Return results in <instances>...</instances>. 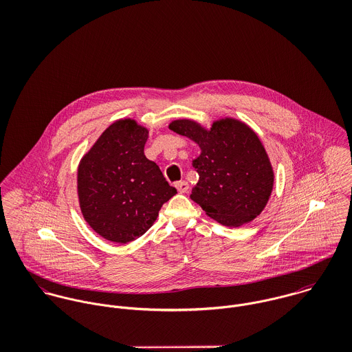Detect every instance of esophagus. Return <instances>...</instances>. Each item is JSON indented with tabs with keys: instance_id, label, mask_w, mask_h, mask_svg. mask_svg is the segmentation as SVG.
<instances>
[{
	"instance_id": "34e87169",
	"label": "esophagus",
	"mask_w": 352,
	"mask_h": 352,
	"mask_svg": "<svg viewBox=\"0 0 352 352\" xmlns=\"http://www.w3.org/2000/svg\"><path fill=\"white\" fill-rule=\"evenodd\" d=\"M175 186H176V188L180 194H186L188 191V187H190L187 182H177Z\"/></svg>"
}]
</instances>
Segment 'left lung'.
<instances>
[{
    "label": "left lung",
    "mask_w": 352,
    "mask_h": 352,
    "mask_svg": "<svg viewBox=\"0 0 352 352\" xmlns=\"http://www.w3.org/2000/svg\"><path fill=\"white\" fill-rule=\"evenodd\" d=\"M168 127L201 149L192 160L199 180L190 198L206 215L223 226L239 228L261 214L275 175L264 145L245 122L223 116L207 129L194 119H176Z\"/></svg>",
    "instance_id": "8db88e82"
}]
</instances>
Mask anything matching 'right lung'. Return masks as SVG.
I'll list each match as a JSON object with an SVG mask.
<instances>
[{
  "mask_svg": "<svg viewBox=\"0 0 352 352\" xmlns=\"http://www.w3.org/2000/svg\"><path fill=\"white\" fill-rule=\"evenodd\" d=\"M148 138L149 130L135 119H118L80 160V210L107 241L127 244L145 234L162 204L177 194L157 164L145 157Z\"/></svg>",
  "mask_w": 352,
  "mask_h": 352,
  "instance_id": "1",
  "label": "right lung"
}]
</instances>
